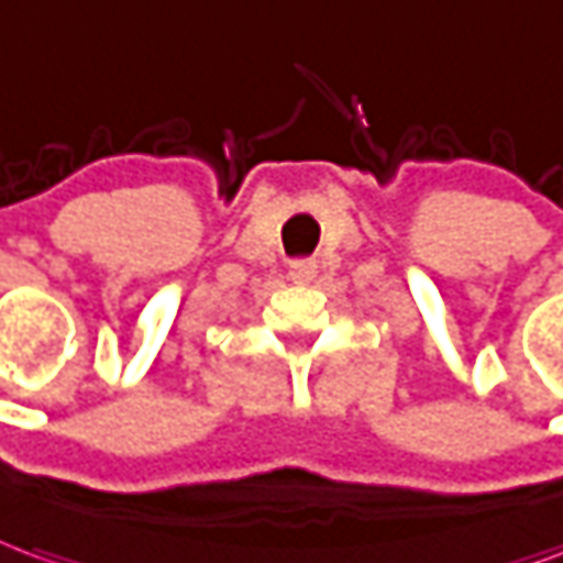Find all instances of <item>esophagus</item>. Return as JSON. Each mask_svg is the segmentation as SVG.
Returning a JSON list of instances; mask_svg holds the SVG:
<instances>
[{"label": "esophagus", "mask_w": 563, "mask_h": 563, "mask_svg": "<svg viewBox=\"0 0 563 563\" xmlns=\"http://www.w3.org/2000/svg\"><path fill=\"white\" fill-rule=\"evenodd\" d=\"M317 277V262L313 258H295L289 265V280L292 283H310Z\"/></svg>", "instance_id": "1"}]
</instances>
